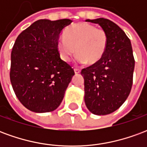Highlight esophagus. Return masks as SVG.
I'll return each mask as SVG.
<instances>
[{"label":"esophagus","mask_w":147,"mask_h":147,"mask_svg":"<svg viewBox=\"0 0 147 147\" xmlns=\"http://www.w3.org/2000/svg\"><path fill=\"white\" fill-rule=\"evenodd\" d=\"M74 71H75V73L76 74L80 73V69H78V68H75V69H74Z\"/></svg>","instance_id":"1"}]
</instances>
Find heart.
<instances>
[{
  "mask_svg": "<svg viewBox=\"0 0 147 147\" xmlns=\"http://www.w3.org/2000/svg\"><path fill=\"white\" fill-rule=\"evenodd\" d=\"M108 36L105 30L86 23L74 24L64 32V38L57 42L58 53L65 62L76 52V60L81 64H94L105 53Z\"/></svg>",
  "mask_w": 147,
  "mask_h": 147,
  "instance_id": "heart-1",
  "label": "heart"
}]
</instances>
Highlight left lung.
I'll use <instances>...</instances> for the list:
<instances>
[{
  "label": "left lung",
  "instance_id": "1",
  "mask_svg": "<svg viewBox=\"0 0 147 147\" xmlns=\"http://www.w3.org/2000/svg\"><path fill=\"white\" fill-rule=\"evenodd\" d=\"M98 24L107 34L105 52L98 62L83 68L84 101L90 113L107 115L120 108L131 89L135 60L130 39L113 22L99 18L86 20Z\"/></svg>",
  "mask_w": 147,
  "mask_h": 147
}]
</instances>
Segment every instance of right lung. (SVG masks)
Instances as JSON below:
<instances>
[{"mask_svg": "<svg viewBox=\"0 0 147 147\" xmlns=\"http://www.w3.org/2000/svg\"><path fill=\"white\" fill-rule=\"evenodd\" d=\"M72 20H39L17 37L11 54L10 80L16 95L29 110L49 113L61 105L75 75L62 61L57 42Z\"/></svg>", "mask_w": 147, "mask_h": 147, "instance_id": "add662e5", "label": "right lung"}]
</instances>
